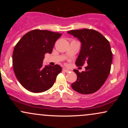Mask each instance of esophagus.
I'll list each match as a JSON object with an SVG mask.
<instances>
[{
  "instance_id": "1",
  "label": "esophagus",
  "mask_w": 128,
  "mask_h": 128,
  "mask_svg": "<svg viewBox=\"0 0 128 128\" xmlns=\"http://www.w3.org/2000/svg\"><path fill=\"white\" fill-rule=\"evenodd\" d=\"M62 70L64 72H66V73H68V72H70V70H69L68 69H67V68H63Z\"/></svg>"
}]
</instances>
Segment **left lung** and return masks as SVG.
I'll list each match as a JSON object with an SVG mask.
<instances>
[{"mask_svg":"<svg viewBox=\"0 0 128 128\" xmlns=\"http://www.w3.org/2000/svg\"><path fill=\"white\" fill-rule=\"evenodd\" d=\"M67 33L77 38L81 43L76 66L88 64L85 72L80 73L78 70H73L77 80L72 84V88L84 94L93 93L103 86L110 74L112 61L110 42L93 29L72 30Z\"/></svg>","mask_w":128,"mask_h":128,"instance_id":"left-lung-1","label":"left lung"}]
</instances>
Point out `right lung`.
<instances>
[{"label": "right lung", "mask_w": 128, "mask_h": 128, "mask_svg": "<svg viewBox=\"0 0 128 128\" xmlns=\"http://www.w3.org/2000/svg\"><path fill=\"white\" fill-rule=\"evenodd\" d=\"M62 34L35 29L22 37L14 48L12 66L16 78L24 88L41 92L50 88L62 70L58 64L42 65L46 54H50Z\"/></svg>", "instance_id": "add662e5"}]
</instances>
